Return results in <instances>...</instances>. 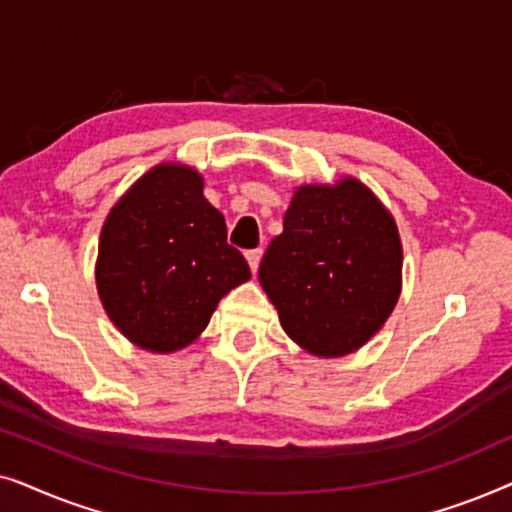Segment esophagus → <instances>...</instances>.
<instances>
[{
  "label": "esophagus",
  "instance_id": "esophagus-1",
  "mask_svg": "<svg viewBox=\"0 0 512 512\" xmlns=\"http://www.w3.org/2000/svg\"><path fill=\"white\" fill-rule=\"evenodd\" d=\"M247 261H249V268H251V272H258V263H261V258H263V249H251V251H247Z\"/></svg>",
  "mask_w": 512,
  "mask_h": 512
}]
</instances>
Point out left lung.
Here are the masks:
<instances>
[{
    "label": "left lung",
    "instance_id": "8db88e82",
    "mask_svg": "<svg viewBox=\"0 0 512 512\" xmlns=\"http://www.w3.org/2000/svg\"><path fill=\"white\" fill-rule=\"evenodd\" d=\"M403 247L394 216L359 179L305 184L265 251L258 279L293 342L314 356L366 345L401 296Z\"/></svg>",
    "mask_w": 512,
    "mask_h": 512
}]
</instances>
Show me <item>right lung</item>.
Segmentation results:
<instances>
[{
    "mask_svg": "<svg viewBox=\"0 0 512 512\" xmlns=\"http://www.w3.org/2000/svg\"><path fill=\"white\" fill-rule=\"evenodd\" d=\"M251 277L193 167L163 163L137 179L102 226L95 282L109 319L149 352L184 349L219 300Z\"/></svg>",
    "mask_w": 512,
    "mask_h": 512,
    "instance_id": "add662e5",
    "label": "right lung"
}]
</instances>
